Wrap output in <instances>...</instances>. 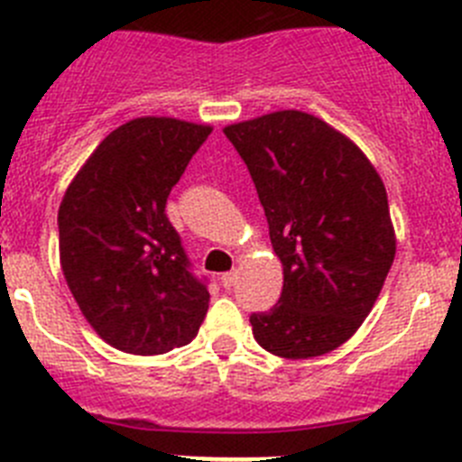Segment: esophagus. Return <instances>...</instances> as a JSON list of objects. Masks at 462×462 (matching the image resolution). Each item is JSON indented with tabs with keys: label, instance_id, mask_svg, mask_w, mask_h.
I'll return each instance as SVG.
<instances>
[{
	"label": "esophagus",
	"instance_id": "1",
	"mask_svg": "<svg viewBox=\"0 0 462 462\" xmlns=\"http://www.w3.org/2000/svg\"><path fill=\"white\" fill-rule=\"evenodd\" d=\"M236 277H238V273H236V271H228V273H224V275L219 277V280H222V287H224V289H231V287H234Z\"/></svg>",
	"mask_w": 462,
	"mask_h": 462
}]
</instances>
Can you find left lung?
Segmentation results:
<instances>
[{"label":"left lung","mask_w":462,"mask_h":462,"mask_svg":"<svg viewBox=\"0 0 462 462\" xmlns=\"http://www.w3.org/2000/svg\"><path fill=\"white\" fill-rule=\"evenodd\" d=\"M247 164L284 268L280 300L250 317L266 352H333L368 317L395 256L389 199L368 157L319 117L277 110L224 129Z\"/></svg>","instance_id":"obj_1"}]
</instances>
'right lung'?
<instances>
[{
	"instance_id": "obj_1",
	"label": "right lung",
	"mask_w": 462,
	"mask_h": 462,
	"mask_svg": "<svg viewBox=\"0 0 462 462\" xmlns=\"http://www.w3.org/2000/svg\"><path fill=\"white\" fill-rule=\"evenodd\" d=\"M210 126L136 117L110 132L57 212L60 259L80 312L120 352L154 356L191 342L208 312L166 199Z\"/></svg>"
}]
</instances>
